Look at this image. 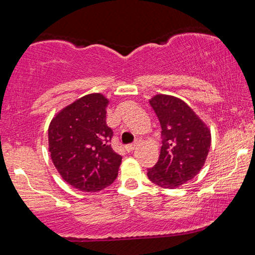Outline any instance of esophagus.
<instances>
[{
	"instance_id": "34e87169",
	"label": "esophagus",
	"mask_w": 255,
	"mask_h": 255,
	"mask_svg": "<svg viewBox=\"0 0 255 255\" xmlns=\"http://www.w3.org/2000/svg\"><path fill=\"white\" fill-rule=\"evenodd\" d=\"M137 147V145L136 144H131V145H127V146H125V149L127 150V152H132L133 149H135Z\"/></svg>"
}]
</instances>
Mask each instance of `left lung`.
<instances>
[{"label": "left lung", "instance_id": "left-lung-1", "mask_svg": "<svg viewBox=\"0 0 255 255\" xmlns=\"http://www.w3.org/2000/svg\"><path fill=\"white\" fill-rule=\"evenodd\" d=\"M162 131L158 161L147 170L153 183L175 189L199 173L208 155L210 130L179 98L157 94L149 100Z\"/></svg>", "mask_w": 255, "mask_h": 255}]
</instances>
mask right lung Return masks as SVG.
I'll use <instances>...</instances> for the list:
<instances>
[{
	"label": "right lung",
	"instance_id": "right-lung-1",
	"mask_svg": "<svg viewBox=\"0 0 255 255\" xmlns=\"http://www.w3.org/2000/svg\"><path fill=\"white\" fill-rule=\"evenodd\" d=\"M108 99L88 94L59 112L48 128L51 159L62 178L72 187L96 192L118 175L122 156L111 148L114 136L107 126Z\"/></svg>",
	"mask_w": 255,
	"mask_h": 255
}]
</instances>
